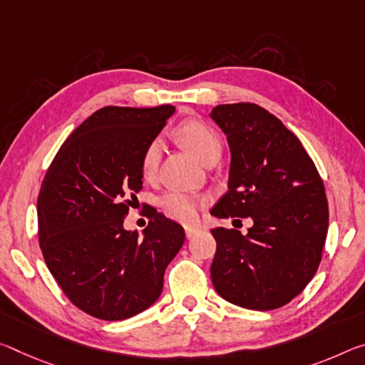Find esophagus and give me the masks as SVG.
Returning <instances> with one entry per match:
<instances>
[{
	"mask_svg": "<svg viewBox=\"0 0 365 365\" xmlns=\"http://www.w3.org/2000/svg\"><path fill=\"white\" fill-rule=\"evenodd\" d=\"M198 232H200V229H196V227H185V235H187V239H192V237H195Z\"/></svg>",
	"mask_w": 365,
	"mask_h": 365,
	"instance_id": "1",
	"label": "esophagus"
}]
</instances>
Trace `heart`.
<instances>
[{"label":"heart","mask_w":365,"mask_h":365,"mask_svg":"<svg viewBox=\"0 0 365 365\" xmlns=\"http://www.w3.org/2000/svg\"><path fill=\"white\" fill-rule=\"evenodd\" d=\"M178 141L187 148L196 159L205 164L207 159L219 158L222 151V141L211 126L200 120H185L177 128ZM162 154V141L154 138L148 143L141 155V170L144 177H153L158 170ZM162 212L177 222L190 224L196 221L200 207L203 206V198L188 193L169 192L159 198Z\"/></svg>","instance_id":"b5f03b06"}]
</instances>
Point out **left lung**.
<instances>
[{"label":"left lung","mask_w":365,"mask_h":365,"mask_svg":"<svg viewBox=\"0 0 365 365\" xmlns=\"http://www.w3.org/2000/svg\"><path fill=\"white\" fill-rule=\"evenodd\" d=\"M229 141V192L211 214L252 217L247 235L216 227L212 284L230 304L274 310L315 276L328 232L325 185L299 138L250 102L214 107ZM239 221V219H237Z\"/></svg>","instance_id":"1"}]
</instances>
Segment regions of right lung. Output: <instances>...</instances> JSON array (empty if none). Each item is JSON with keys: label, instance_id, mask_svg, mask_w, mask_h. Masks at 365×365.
<instances>
[{"label": "right lung", "instance_id": "obj_1", "mask_svg": "<svg viewBox=\"0 0 365 365\" xmlns=\"http://www.w3.org/2000/svg\"><path fill=\"white\" fill-rule=\"evenodd\" d=\"M173 106H108L58 149L37 200L38 244L65 296L101 320L140 314L159 299L167 264L180 250V224L149 206L140 239L123 221L143 187L141 155Z\"/></svg>", "mask_w": 365, "mask_h": 365}]
</instances>
